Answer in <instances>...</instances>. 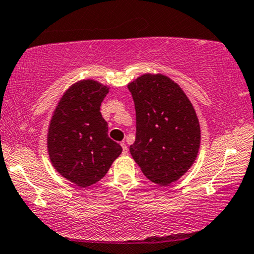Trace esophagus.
<instances>
[{
  "label": "esophagus",
  "instance_id": "34e87169",
  "mask_svg": "<svg viewBox=\"0 0 254 254\" xmlns=\"http://www.w3.org/2000/svg\"><path fill=\"white\" fill-rule=\"evenodd\" d=\"M120 145H121V148H123V155H127L128 154V148H127L126 143H125V142H121Z\"/></svg>",
  "mask_w": 254,
  "mask_h": 254
}]
</instances>
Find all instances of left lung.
<instances>
[{"label": "left lung", "mask_w": 254, "mask_h": 254, "mask_svg": "<svg viewBox=\"0 0 254 254\" xmlns=\"http://www.w3.org/2000/svg\"><path fill=\"white\" fill-rule=\"evenodd\" d=\"M136 111V138L130 155L152 183L166 186L195 162L200 124L184 90L163 74H143L128 83Z\"/></svg>", "instance_id": "1"}]
</instances>
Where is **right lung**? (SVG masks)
<instances>
[{"mask_svg": "<svg viewBox=\"0 0 254 254\" xmlns=\"http://www.w3.org/2000/svg\"><path fill=\"white\" fill-rule=\"evenodd\" d=\"M110 86L81 79L58 102L47 131V151L53 168L69 182L89 187L106 175L123 148L107 135L100 105Z\"/></svg>", "mask_w": 254, "mask_h": 254, "instance_id": "right-lung-1", "label": "right lung"}]
</instances>
